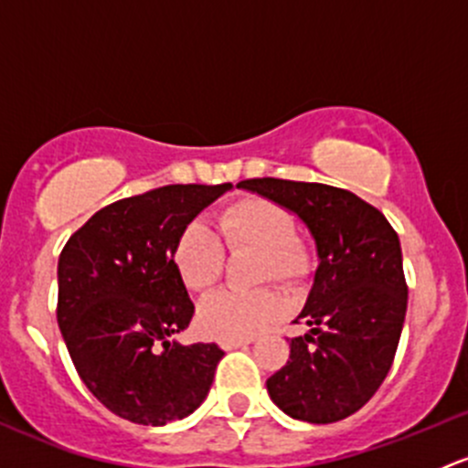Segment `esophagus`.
Instances as JSON below:
<instances>
[{
	"mask_svg": "<svg viewBox=\"0 0 468 468\" xmlns=\"http://www.w3.org/2000/svg\"><path fill=\"white\" fill-rule=\"evenodd\" d=\"M247 344H251V339H221L219 346L224 348V351H233V348H242L247 346Z\"/></svg>",
	"mask_w": 468,
	"mask_h": 468,
	"instance_id": "34e87169",
	"label": "esophagus"
}]
</instances>
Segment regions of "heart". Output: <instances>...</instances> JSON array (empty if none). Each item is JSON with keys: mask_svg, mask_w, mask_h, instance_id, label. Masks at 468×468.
I'll return each instance as SVG.
<instances>
[{"mask_svg": "<svg viewBox=\"0 0 468 468\" xmlns=\"http://www.w3.org/2000/svg\"><path fill=\"white\" fill-rule=\"evenodd\" d=\"M221 239L233 251H258V278L296 285L308 276L313 256L296 239V221L290 210L262 197H244L221 210ZM226 249L204 221H192L181 230L174 247V267L186 287L204 292L224 273ZM285 313V303L273 290H219L206 296L197 310V324L207 337L249 339Z\"/></svg>", "mask_w": 468, "mask_h": 468, "instance_id": "1", "label": "heart"}]
</instances>
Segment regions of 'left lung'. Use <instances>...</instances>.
Here are the masks:
<instances>
[{
    "mask_svg": "<svg viewBox=\"0 0 468 468\" xmlns=\"http://www.w3.org/2000/svg\"><path fill=\"white\" fill-rule=\"evenodd\" d=\"M242 190L299 217L317 247L313 290L296 322L290 360L267 380L292 419L335 423L362 408L389 374L408 310L403 253L380 210L324 183L249 178Z\"/></svg>",
    "mask_w": 468,
    "mask_h": 468,
    "instance_id": "1",
    "label": "left lung"
}]
</instances>
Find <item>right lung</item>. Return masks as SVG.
Segmentation results:
<instances>
[{
  "mask_svg": "<svg viewBox=\"0 0 468 468\" xmlns=\"http://www.w3.org/2000/svg\"><path fill=\"white\" fill-rule=\"evenodd\" d=\"M165 186L101 207L58 258V328L83 385L143 426L186 419L206 400L217 344H181L195 303L174 267L181 230L230 190Z\"/></svg>",
  "mask_w": 468,
  "mask_h": 468,
  "instance_id": "1",
  "label": "right lung"
}]
</instances>
